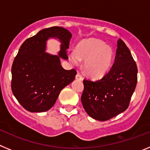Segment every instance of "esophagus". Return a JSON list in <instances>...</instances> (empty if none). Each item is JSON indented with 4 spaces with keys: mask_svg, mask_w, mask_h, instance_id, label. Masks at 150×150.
I'll list each match as a JSON object with an SVG mask.
<instances>
[{
    "mask_svg": "<svg viewBox=\"0 0 150 150\" xmlns=\"http://www.w3.org/2000/svg\"><path fill=\"white\" fill-rule=\"evenodd\" d=\"M76 79H78V80H83V76L79 74H77L76 75Z\"/></svg>",
    "mask_w": 150,
    "mask_h": 150,
    "instance_id": "1",
    "label": "esophagus"
}]
</instances>
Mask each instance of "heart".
<instances>
[{"label":"heart","mask_w":150,"mask_h":150,"mask_svg":"<svg viewBox=\"0 0 150 150\" xmlns=\"http://www.w3.org/2000/svg\"><path fill=\"white\" fill-rule=\"evenodd\" d=\"M70 62L77 65L83 61V68L88 76L101 78L107 74L112 65L113 51L104 41L88 38L79 42L75 50L69 52Z\"/></svg>","instance_id":"obj_1"}]
</instances>
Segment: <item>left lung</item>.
Listing matches in <instances>:
<instances>
[{"label":"left lung","instance_id":"left-lung-1","mask_svg":"<svg viewBox=\"0 0 150 150\" xmlns=\"http://www.w3.org/2000/svg\"><path fill=\"white\" fill-rule=\"evenodd\" d=\"M137 68L132 53L120 39L114 64L101 79H84L81 97L83 108L89 116L106 121L128 107L137 82Z\"/></svg>","mask_w":150,"mask_h":150}]
</instances>
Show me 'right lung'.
Listing matches in <instances>:
<instances>
[{
    "label": "right lung",
    "mask_w": 150,
    "mask_h": 150,
    "mask_svg": "<svg viewBox=\"0 0 150 150\" xmlns=\"http://www.w3.org/2000/svg\"><path fill=\"white\" fill-rule=\"evenodd\" d=\"M71 33L62 27L40 30L26 40L18 50L12 66L11 88L19 104L31 112L47 111L55 104L61 91L75 79L76 71H67L61 65V59H68ZM51 38L61 43L58 55L45 52Z\"/></svg>",
    "instance_id": "right-lung-1"
}]
</instances>
